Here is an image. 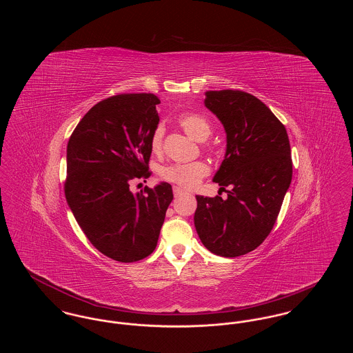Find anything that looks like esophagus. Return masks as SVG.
I'll return each mask as SVG.
<instances>
[{"label": "esophagus", "mask_w": 353, "mask_h": 353, "mask_svg": "<svg viewBox=\"0 0 353 353\" xmlns=\"http://www.w3.org/2000/svg\"><path fill=\"white\" fill-rule=\"evenodd\" d=\"M183 193H184V190H183L181 188L173 186V194H174V197H177V196H180V194H183Z\"/></svg>", "instance_id": "esophagus-1"}]
</instances>
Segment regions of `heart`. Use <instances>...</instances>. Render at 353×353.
I'll return each instance as SVG.
<instances>
[{"label":"heart","mask_w":353,"mask_h":353,"mask_svg":"<svg viewBox=\"0 0 353 353\" xmlns=\"http://www.w3.org/2000/svg\"><path fill=\"white\" fill-rule=\"evenodd\" d=\"M180 125L185 130V132L192 136L197 141H203L212 134V125L209 120L201 114H185L179 119ZM163 136L164 128L161 124H159L151 137L152 151H161L163 145ZM209 168L202 161H193V163H176L169 164L161 169V177L169 183L180 185L183 188H193L200 183L203 176H206Z\"/></svg>","instance_id":"b5f03b06"}]
</instances>
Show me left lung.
Returning a JSON list of instances; mask_svg holds the SVG:
<instances>
[{
    "label": "left lung",
    "instance_id": "8db88e82",
    "mask_svg": "<svg viewBox=\"0 0 353 353\" xmlns=\"http://www.w3.org/2000/svg\"><path fill=\"white\" fill-rule=\"evenodd\" d=\"M205 97L226 132L225 159L213 181L232 189L226 200L196 196L194 226L209 252L234 258L270 234L292 179L291 148L285 125L252 94L221 90Z\"/></svg>",
    "mask_w": 353,
    "mask_h": 353
}]
</instances>
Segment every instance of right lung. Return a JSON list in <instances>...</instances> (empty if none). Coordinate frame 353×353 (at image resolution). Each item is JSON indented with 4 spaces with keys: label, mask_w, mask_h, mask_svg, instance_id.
<instances>
[{
    "label": "right lung",
    "mask_w": 353,
    "mask_h": 353,
    "mask_svg": "<svg viewBox=\"0 0 353 353\" xmlns=\"http://www.w3.org/2000/svg\"><path fill=\"white\" fill-rule=\"evenodd\" d=\"M153 94H120L95 104L68 144L65 194L88 241L118 262L140 261L156 249L172 186L132 193L151 176V137L160 119Z\"/></svg>",
    "instance_id": "obj_1"
}]
</instances>
